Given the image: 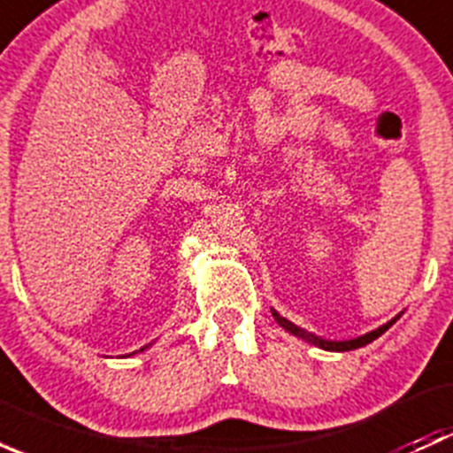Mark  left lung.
Segmentation results:
<instances>
[{
    "label": "left lung",
    "instance_id": "1",
    "mask_svg": "<svg viewBox=\"0 0 453 453\" xmlns=\"http://www.w3.org/2000/svg\"><path fill=\"white\" fill-rule=\"evenodd\" d=\"M272 313H273V318H276V322L280 324V326L285 328V331H289L291 335L303 337V340H304V342H309V344L319 346V349H324V350H337V353H344V350H355V349H359V346H366V344H370V342L377 340L379 335H383V333H386L388 328H390L392 324L396 322V318H399V315H396V318H392L390 322H386V324H383V326H379L377 331H370V333H366V335L355 337V340L331 342V340H322V337H318V335H313V333H307V331H304V328L296 326L294 322H289V319H287V318H282L280 313H276V311H272Z\"/></svg>",
    "mask_w": 453,
    "mask_h": 453
}]
</instances>
